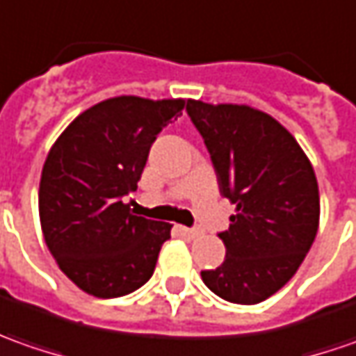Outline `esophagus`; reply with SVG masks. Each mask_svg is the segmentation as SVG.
<instances>
[{
    "instance_id": "34e87169",
    "label": "esophagus",
    "mask_w": 356,
    "mask_h": 356,
    "mask_svg": "<svg viewBox=\"0 0 356 356\" xmlns=\"http://www.w3.org/2000/svg\"><path fill=\"white\" fill-rule=\"evenodd\" d=\"M185 236H189V238H197V236H201L202 232L201 230H197V228H179Z\"/></svg>"
}]
</instances>
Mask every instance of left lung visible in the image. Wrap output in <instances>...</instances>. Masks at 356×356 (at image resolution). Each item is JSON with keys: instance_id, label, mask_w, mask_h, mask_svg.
Masks as SVG:
<instances>
[{"instance_id": "8db88e82", "label": "left lung", "mask_w": 356, "mask_h": 356, "mask_svg": "<svg viewBox=\"0 0 356 356\" xmlns=\"http://www.w3.org/2000/svg\"><path fill=\"white\" fill-rule=\"evenodd\" d=\"M215 165L222 197L236 204L218 236L227 258L201 272L218 298L254 305L282 289L319 228V187L312 161L277 120L246 104L187 102Z\"/></svg>"}]
</instances>
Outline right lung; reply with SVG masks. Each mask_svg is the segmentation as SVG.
I'll return each instance as SVG.
<instances>
[{"label": "right lung", "mask_w": 356, "mask_h": 356, "mask_svg": "<svg viewBox=\"0 0 356 356\" xmlns=\"http://www.w3.org/2000/svg\"><path fill=\"white\" fill-rule=\"evenodd\" d=\"M187 100L114 96L76 116L47 155L39 218L47 248L65 276L94 298L141 288L171 238L169 222L129 213L149 147Z\"/></svg>", "instance_id": "right-lung-1"}]
</instances>
